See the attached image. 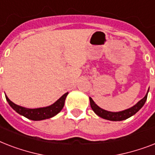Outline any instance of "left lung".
<instances>
[{"mask_svg":"<svg viewBox=\"0 0 155 155\" xmlns=\"http://www.w3.org/2000/svg\"><path fill=\"white\" fill-rule=\"evenodd\" d=\"M148 92H149V90H148ZM148 92H147V95L145 96L144 98H142L141 101H139L134 106H133L130 108H128L126 110L121 111V112L113 113V112H108V111H106L104 109H102V108H100L99 106L95 104V102L92 101L91 97H89L90 105H91V108H92V110L95 112V113L99 116V117H101L104 118V119L109 120H114V121L123 120L130 117H132L133 115H134L135 113L138 112L142 108V106L144 105V104L147 101Z\"/></svg>","mask_w":155,"mask_h":155,"instance_id":"obj_1","label":"left lung"}]
</instances>
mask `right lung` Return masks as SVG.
Segmentation results:
<instances>
[{
  "label": "right lung",
  "mask_w": 155,
  "mask_h": 155,
  "mask_svg": "<svg viewBox=\"0 0 155 155\" xmlns=\"http://www.w3.org/2000/svg\"><path fill=\"white\" fill-rule=\"evenodd\" d=\"M68 94V92H67L64 95H63L55 103H54L51 105L39 108H24V107L17 105L14 103H13L6 96L5 98L7 100V101H8V104L18 113L24 116L25 117L28 118L30 120H44V119H48V118L52 117L54 116H55L56 114H58L63 109V106H64L65 99Z\"/></svg>",
  "instance_id": "1"
}]
</instances>
